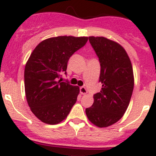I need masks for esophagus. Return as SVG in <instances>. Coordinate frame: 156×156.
Wrapping results in <instances>:
<instances>
[{"mask_svg": "<svg viewBox=\"0 0 156 156\" xmlns=\"http://www.w3.org/2000/svg\"><path fill=\"white\" fill-rule=\"evenodd\" d=\"M80 92H81V94H82V95H86V94L88 93V91H87L85 87L82 86L80 88Z\"/></svg>", "mask_w": 156, "mask_h": 156, "instance_id": "obj_1", "label": "esophagus"}]
</instances>
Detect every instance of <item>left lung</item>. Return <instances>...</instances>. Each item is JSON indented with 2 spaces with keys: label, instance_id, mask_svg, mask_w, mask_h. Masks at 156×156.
I'll return each instance as SVG.
<instances>
[{
  "label": "left lung",
  "instance_id": "left-lung-1",
  "mask_svg": "<svg viewBox=\"0 0 156 156\" xmlns=\"http://www.w3.org/2000/svg\"><path fill=\"white\" fill-rule=\"evenodd\" d=\"M88 40L100 62L102 85L85 113L94 125L106 127L118 121L128 107L134 89L132 64L126 50L116 42L102 36H89Z\"/></svg>",
  "mask_w": 156,
  "mask_h": 156
}]
</instances>
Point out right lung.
<instances>
[{"label": "right lung", "mask_w": 156, "mask_h": 156, "mask_svg": "<svg viewBox=\"0 0 156 156\" xmlns=\"http://www.w3.org/2000/svg\"><path fill=\"white\" fill-rule=\"evenodd\" d=\"M87 41L85 36L49 38L31 54L24 73L26 96L31 111L43 123H61L76 102L79 87L59 78L66 74L70 57Z\"/></svg>", "instance_id": "1"}]
</instances>
